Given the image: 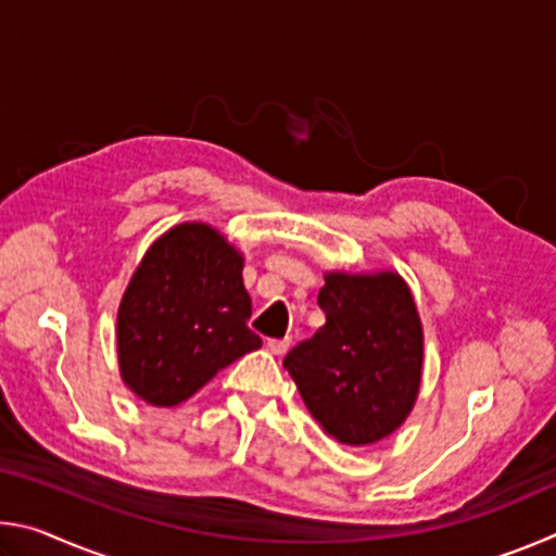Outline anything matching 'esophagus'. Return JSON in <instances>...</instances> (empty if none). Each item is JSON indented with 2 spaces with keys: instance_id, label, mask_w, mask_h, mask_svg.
I'll return each mask as SVG.
<instances>
[{
  "instance_id": "obj_1",
  "label": "esophagus",
  "mask_w": 556,
  "mask_h": 556,
  "mask_svg": "<svg viewBox=\"0 0 556 556\" xmlns=\"http://www.w3.org/2000/svg\"><path fill=\"white\" fill-rule=\"evenodd\" d=\"M291 345V338H269L267 341V351L271 355H285Z\"/></svg>"
}]
</instances>
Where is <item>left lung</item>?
Listing matches in <instances>:
<instances>
[{"instance_id":"left-lung-1","label":"left lung","mask_w":556,"mask_h":556,"mask_svg":"<svg viewBox=\"0 0 556 556\" xmlns=\"http://www.w3.org/2000/svg\"><path fill=\"white\" fill-rule=\"evenodd\" d=\"M326 326L291 348L285 368L308 412L348 446L392 434L419 392L421 326L397 275H328L318 291Z\"/></svg>"}]
</instances>
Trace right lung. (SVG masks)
Wrapping results in <instances>:
<instances>
[{
  "instance_id": "obj_1",
  "label": "right lung",
  "mask_w": 556,
  "mask_h": 556,
  "mask_svg": "<svg viewBox=\"0 0 556 556\" xmlns=\"http://www.w3.org/2000/svg\"><path fill=\"white\" fill-rule=\"evenodd\" d=\"M242 257L208 225L184 223L152 244L117 314L129 390L156 407L191 397L225 365L257 351Z\"/></svg>"
}]
</instances>
